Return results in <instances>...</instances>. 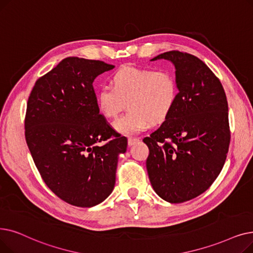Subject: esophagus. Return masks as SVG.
Wrapping results in <instances>:
<instances>
[{"mask_svg": "<svg viewBox=\"0 0 253 253\" xmlns=\"http://www.w3.org/2000/svg\"><path fill=\"white\" fill-rule=\"evenodd\" d=\"M138 141H139V138H131V137H129V138L127 139V144H128V146L134 145V144H135L136 142H138Z\"/></svg>", "mask_w": 253, "mask_h": 253, "instance_id": "1", "label": "esophagus"}]
</instances>
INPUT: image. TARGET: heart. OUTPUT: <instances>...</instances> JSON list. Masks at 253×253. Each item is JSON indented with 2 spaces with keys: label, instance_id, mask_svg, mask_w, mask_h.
Masks as SVG:
<instances>
[{
  "label": "heart",
  "instance_id": "obj_1",
  "mask_svg": "<svg viewBox=\"0 0 253 253\" xmlns=\"http://www.w3.org/2000/svg\"><path fill=\"white\" fill-rule=\"evenodd\" d=\"M176 76L169 70L125 66L114 72L111 85L104 84L95 92L98 111L104 117H116L126 105L129 109L114 123L120 134L136 135L163 123L171 115L178 101Z\"/></svg>",
  "mask_w": 253,
  "mask_h": 253
}]
</instances>
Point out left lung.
I'll return each instance as SVG.
<instances>
[{
  "label": "left lung",
  "instance_id": "left-lung-1",
  "mask_svg": "<svg viewBox=\"0 0 253 253\" xmlns=\"http://www.w3.org/2000/svg\"><path fill=\"white\" fill-rule=\"evenodd\" d=\"M176 69L178 101L171 115L143 141L146 168L162 199L183 203L206 191L224 165L231 140L228 108L219 79L197 56L172 50L153 57Z\"/></svg>",
  "mask_w": 253,
  "mask_h": 253
}]
</instances>
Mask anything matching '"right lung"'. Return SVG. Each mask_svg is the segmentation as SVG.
Here are the masks:
<instances>
[{
    "label": "right lung",
    "instance_id": "right-lung-1",
    "mask_svg": "<svg viewBox=\"0 0 253 253\" xmlns=\"http://www.w3.org/2000/svg\"><path fill=\"white\" fill-rule=\"evenodd\" d=\"M113 68L94 59L64 58L36 81L29 97L28 147L45 184L70 205L92 207L109 196L118 154L126 151V138L99 113L92 86Z\"/></svg>",
    "mask_w": 253,
    "mask_h": 253
}]
</instances>
